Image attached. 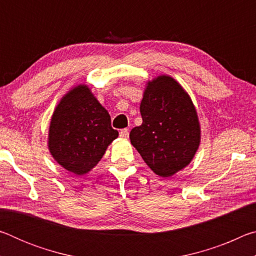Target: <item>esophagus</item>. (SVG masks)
Returning <instances> with one entry per match:
<instances>
[{"label": "esophagus", "mask_w": 256, "mask_h": 256, "mask_svg": "<svg viewBox=\"0 0 256 256\" xmlns=\"http://www.w3.org/2000/svg\"><path fill=\"white\" fill-rule=\"evenodd\" d=\"M120 136L126 138L128 136V128H122L120 131Z\"/></svg>", "instance_id": "34e87169"}]
</instances>
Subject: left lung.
<instances>
[{"label": "left lung", "mask_w": 256, "mask_h": 256, "mask_svg": "<svg viewBox=\"0 0 256 256\" xmlns=\"http://www.w3.org/2000/svg\"><path fill=\"white\" fill-rule=\"evenodd\" d=\"M142 124L130 138L151 170L170 177L193 159L200 144V124L188 92L172 76L149 81L140 105Z\"/></svg>", "instance_id": "8db88e82"}]
</instances>
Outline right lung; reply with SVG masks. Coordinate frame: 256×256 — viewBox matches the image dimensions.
Instances as JSON below:
<instances>
[{
    "instance_id": "obj_1",
    "label": "right lung",
    "mask_w": 256,
    "mask_h": 256,
    "mask_svg": "<svg viewBox=\"0 0 256 256\" xmlns=\"http://www.w3.org/2000/svg\"><path fill=\"white\" fill-rule=\"evenodd\" d=\"M118 136L110 116L86 86H78L60 99L52 116L48 148L60 166L84 175L102 158Z\"/></svg>"
}]
</instances>
